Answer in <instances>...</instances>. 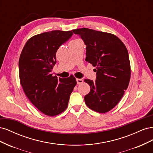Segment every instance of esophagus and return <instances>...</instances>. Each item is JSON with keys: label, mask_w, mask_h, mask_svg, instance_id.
Segmentation results:
<instances>
[{"label": "esophagus", "mask_w": 153, "mask_h": 153, "mask_svg": "<svg viewBox=\"0 0 153 153\" xmlns=\"http://www.w3.org/2000/svg\"><path fill=\"white\" fill-rule=\"evenodd\" d=\"M76 83H77V84H78V85L81 84L83 82V80H82V79H81V78H76Z\"/></svg>", "instance_id": "1"}]
</instances>
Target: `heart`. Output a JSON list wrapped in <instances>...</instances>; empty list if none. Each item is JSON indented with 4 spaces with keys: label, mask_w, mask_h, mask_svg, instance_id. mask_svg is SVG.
Segmentation results:
<instances>
[{
    "label": "heart",
    "mask_w": 153,
    "mask_h": 153,
    "mask_svg": "<svg viewBox=\"0 0 153 153\" xmlns=\"http://www.w3.org/2000/svg\"><path fill=\"white\" fill-rule=\"evenodd\" d=\"M76 40H78V39H74V40H73V41H76Z\"/></svg>",
    "instance_id": "heart-1"
}]
</instances>
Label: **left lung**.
Listing matches in <instances>:
<instances>
[{"label": "left lung", "instance_id": "1", "mask_svg": "<svg viewBox=\"0 0 153 153\" xmlns=\"http://www.w3.org/2000/svg\"><path fill=\"white\" fill-rule=\"evenodd\" d=\"M86 45V61L96 66V81L85 79L90 85L84 97L87 106L106 113L117 105L129 85L130 63L126 47L114 34L87 28L72 30Z\"/></svg>", "mask_w": 153, "mask_h": 153}]
</instances>
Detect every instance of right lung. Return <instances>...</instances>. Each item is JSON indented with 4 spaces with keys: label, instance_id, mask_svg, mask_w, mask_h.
I'll return each mask as SVG.
<instances>
[{
    "label": "right lung",
    "instance_id": "1",
    "mask_svg": "<svg viewBox=\"0 0 153 153\" xmlns=\"http://www.w3.org/2000/svg\"><path fill=\"white\" fill-rule=\"evenodd\" d=\"M73 34L72 31L52 30L36 35L27 41L20 54L18 65L23 90L30 102L48 116L66 109L76 84L73 76L58 79L52 73L57 50Z\"/></svg>",
    "mask_w": 153,
    "mask_h": 153
}]
</instances>
